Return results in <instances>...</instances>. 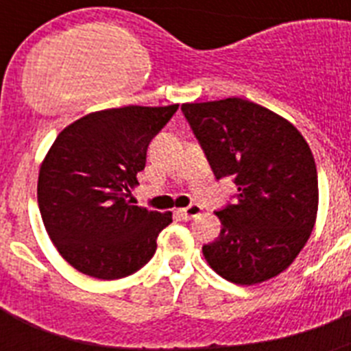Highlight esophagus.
I'll use <instances>...</instances> for the list:
<instances>
[{
    "label": "esophagus",
    "instance_id": "1",
    "mask_svg": "<svg viewBox=\"0 0 351 351\" xmlns=\"http://www.w3.org/2000/svg\"><path fill=\"white\" fill-rule=\"evenodd\" d=\"M202 213V207L197 206V204H191V206L184 207V209L179 210V214H181L182 218L184 219H191V218H197L198 214Z\"/></svg>",
    "mask_w": 351,
    "mask_h": 351
}]
</instances>
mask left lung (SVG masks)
Here are the masks:
<instances>
[{
	"instance_id": "8db88e82",
	"label": "left lung",
	"mask_w": 351,
	"mask_h": 351,
	"mask_svg": "<svg viewBox=\"0 0 351 351\" xmlns=\"http://www.w3.org/2000/svg\"><path fill=\"white\" fill-rule=\"evenodd\" d=\"M216 179L232 178L234 202L216 210L221 232L202 247L235 285L271 280L308 243L318 210V173L295 126L243 98L181 107Z\"/></svg>"
}]
</instances>
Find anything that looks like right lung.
I'll list each match as a JSON object with an SVG mask.
<instances>
[{
	"label": "right lung",
	"mask_w": 351,
	"mask_h": 351,
	"mask_svg": "<svg viewBox=\"0 0 351 351\" xmlns=\"http://www.w3.org/2000/svg\"><path fill=\"white\" fill-rule=\"evenodd\" d=\"M169 107L108 108L63 130L40 167L38 207L49 237L71 267L119 280L153 258L172 213L132 206L147 147L178 112Z\"/></svg>",
	"instance_id": "add662e5"
}]
</instances>
